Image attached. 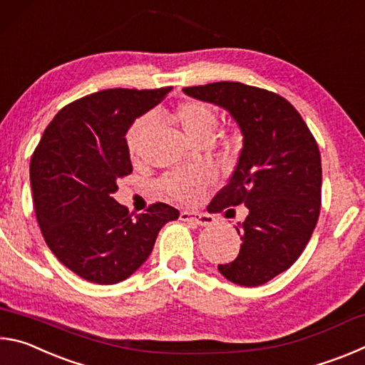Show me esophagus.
Masks as SVG:
<instances>
[{"mask_svg":"<svg viewBox=\"0 0 365 365\" xmlns=\"http://www.w3.org/2000/svg\"><path fill=\"white\" fill-rule=\"evenodd\" d=\"M180 219L183 222H190V224H196V225H201V227H206V225H212L214 224L212 215L200 214V212L183 211V212H180Z\"/></svg>","mask_w":365,"mask_h":365,"instance_id":"1","label":"esophagus"}]
</instances>
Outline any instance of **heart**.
<instances>
[{"mask_svg":"<svg viewBox=\"0 0 365 365\" xmlns=\"http://www.w3.org/2000/svg\"><path fill=\"white\" fill-rule=\"evenodd\" d=\"M175 120L182 127L183 133L190 140L201 141L212 138L217 127V114L206 103L183 101L175 109ZM151 128V117L143 115L132 123L127 132V148L132 156H138L141 143ZM214 180V172L209 168H200L193 170H183L164 178L160 187L165 193L177 201L191 202L205 191Z\"/></svg>","mask_w":365,"mask_h":365,"instance_id":"1","label":"heart"}]
</instances>
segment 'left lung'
Listing matches in <instances>:
<instances>
[{
  "label": "left lung",
  "mask_w": 365,
  "mask_h": 365,
  "mask_svg": "<svg viewBox=\"0 0 365 365\" xmlns=\"http://www.w3.org/2000/svg\"><path fill=\"white\" fill-rule=\"evenodd\" d=\"M183 93L225 109L242 132L237 168L214 196L211 211L245 205L248 215L235 225L243 242L238 257L220 264L219 272L237 285H264L292 267L316 228L322 188L319 146L298 110L272 91L215 82L188 86Z\"/></svg>",
  "instance_id": "1"
}]
</instances>
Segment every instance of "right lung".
Here are the masks:
<instances>
[{
  "label": "right lung",
  "mask_w": 365,
  "mask_h": 365,
  "mask_svg": "<svg viewBox=\"0 0 365 365\" xmlns=\"http://www.w3.org/2000/svg\"><path fill=\"white\" fill-rule=\"evenodd\" d=\"M159 90L110 88L67 104L30 160L36 220L48 248L82 279L114 285L145 264L158 233L180 212L156 202L132 217L113 195L132 174L125 135L164 100Z\"/></svg>",
  "instance_id": "add662e5"
}]
</instances>
